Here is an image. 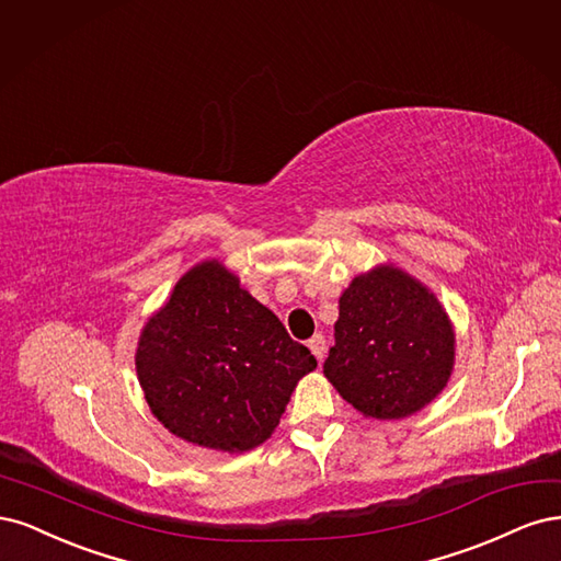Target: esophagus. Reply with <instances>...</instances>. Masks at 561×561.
I'll return each instance as SVG.
<instances>
[{
	"mask_svg": "<svg viewBox=\"0 0 561 561\" xmlns=\"http://www.w3.org/2000/svg\"><path fill=\"white\" fill-rule=\"evenodd\" d=\"M307 347L312 350V354L317 356V360L321 364L323 356H327V340H323V335H321V333L312 335V337H310V342H307Z\"/></svg>",
	"mask_w": 561,
	"mask_h": 561,
	"instance_id": "esophagus-1",
	"label": "esophagus"
}]
</instances>
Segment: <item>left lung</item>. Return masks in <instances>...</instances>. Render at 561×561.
<instances>
[{"label":"left lung","mask_w":561,"mask_h":561,"mask_svg":"<svg viewBox=\"0 0 561 561\" xmlns=\"http://www.w3.org/2000/svg\"><path fill=\"white\" fill-rule=\"evenodd\" d=\"M455 345V327L436 294L382 263L342 291L323 375L364 417L403 420L447 387Z\"/></svg>","instance_id":"8db88e82"}]
</instances>
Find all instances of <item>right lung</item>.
<instances>
[{"instance_id": "add662e5", "label": "right lung", "mask_w": 561, "mask_h": 561, "mask_svg": "<svg viewBox=\"0 0 561 561\" xmlns=\"http://www.w3.org/2000/svg\"><path fill=\"white\" fill-rule=\"evenodd\" d=\"M135 368L153 417L176 438L242 455L273 436L317 358L211 259L144 321Z\"/></svg>"}]
</instances>
